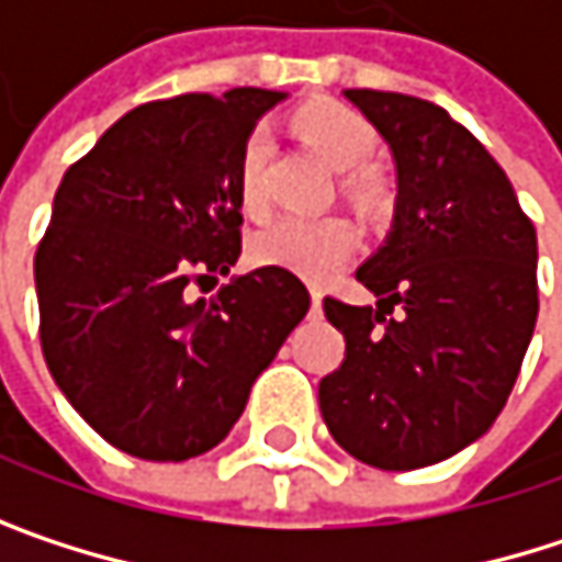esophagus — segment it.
Here are the masks:
<instances>
[{"label": "esophagus", "instance_id": "1", "mask_svg": "<svg viewBox=\"0 0 562 562\" xmlns=\"http://www.w3.org/2000/svg\"><path fill=\"white\" fill-rule=\"evenodd\" d=\"M312 315H322V289L312 285Z\"/></svg>", "mask_w": 562, "mask_h": 562}]
</instances>
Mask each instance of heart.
Segmentation results:
<instances>
[{"label":"heart","mask_w":562,"mask_h":562,"mask_svg":"<svg viewBox=\"0 0 562 562\" xmlns=\"http://www.w3.org/2000/svg\"><path fill=\"white\" fill-rule=\"evenodd\" d=\"M302 139L331 166L345 171V184L358 201H378L381 198V178L364 162L378 149V133L374 126L335 103L308 106L295 120ZM273 139L270 130L260 126L250 133V139L240 149L237 159V194L244 211L257 214L263 207V169L270 162ZM352 171L348 172L347 169ZM355 247V227L351 221L338 214H318V217H302V214H282L267 221L254 237H250V260L260 267H277L285 273L305 277V280H325L331 277L345 257Z\"/></svg>","instance_id":"b5f03b06"}]
</instances>
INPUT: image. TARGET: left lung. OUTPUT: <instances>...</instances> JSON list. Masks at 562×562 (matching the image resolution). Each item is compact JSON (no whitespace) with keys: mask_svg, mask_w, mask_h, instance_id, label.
<instances>
[{"mask_svg":"<svg viewBox=\"0 0 562 562\" xmlns=\"http://www.w3.org/2000/svg\"><path fill=\"white\" fill-rule=\"evenodd\" d=\"M387 143L396 201L358 267L378 305L325 299L345 361L322 378L335 442L364 465H436L492 429L537 325V231L505 169L442 106L345 90Z\"/></svg>","mask_w":562,"mask_h":562,"instance_id":"1","label":"left lung"}]
</instances>
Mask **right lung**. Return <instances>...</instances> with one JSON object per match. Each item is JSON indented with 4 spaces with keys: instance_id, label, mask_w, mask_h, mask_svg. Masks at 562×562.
<instances>
[{
    "instance_id": "add662e5",
    "label": "right lung",
    "mask_w": 562,
    "mask_h": 562,
    "mask_svg": "<svg viewBox=\"0 0 562 562\" xmlns=\"http://www.w3.org/2000/svg\"><path fill=\"white\" fill-rule=\"evenodd\" d=\"M282 100L237 87L143 103L57 184L35 254L42 351L70 406L136 459L214 449L308 312V289L277 267L188 295L240 257L237 159Z\"/></svg>"
}]
</instances>
